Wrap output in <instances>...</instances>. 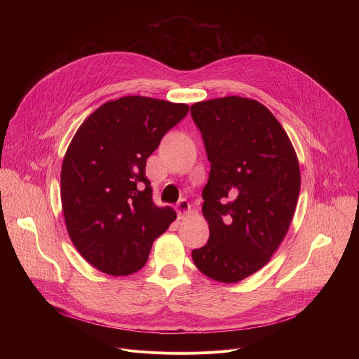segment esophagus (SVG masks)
Masks as SVG:
<instances>
[{"label":"esophagus","mask_w":359,"mask_h":359,"mask_svg":"<svg viewBox=\"0 0 359 359\" xmlns=\"http://www.w3.org/2000/svg\"><path fill=\"white\" fill-rule=\"evenodd\" d=\"M176 212H177L179 219H184V217L189 215V212H190V204H189V201H187L186 198L179 200V203L176 204Z\"/></svg>","instance_id":"obj_1"}]
</instances>
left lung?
<instances>
[{
  "mask_svg": "<svg viewBox=\"0 0 359 359\" xmlns=\"http://www.w3.org/2000/svg\"><path fill=\"white\" fill-rule=\"evenodd\" d=\"M208 159L203 189L208 243L191 251L196 267L220 283L263 269L291 224L301 187L295 150L260 102L226 96L191 105Z\"/></svg>",
  "mask_w": 359,
  "mask_h": 359,
  "instance_id": "left-lung-1",
  "label": "left lung"
}]
</instances>
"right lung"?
<instances>
[{
    "instance_id": "1",
    "label": "right lung",
    "mask_w": 359,
    "mask_h": 359,
    "mask_svg": "<svg viewBox=\"0 0 359 359\" xmlns=\"http://www.w3.org/2000/svg\"><path fill=\"white\" fill-rule=\"evenodd\" d=\"M187 112L184 104L123 96L89 115L69 143L61 170L65 224L76 250L99 271H139L153 241L176 219L172 208L153 203L144 169Z\"/></svg>"
}]
</instances>
